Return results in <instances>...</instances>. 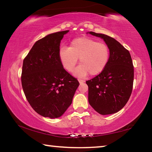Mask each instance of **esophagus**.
I'll return each instance as SVG.
<instances>
[{
  "mask_svg": "<svg viewBox=\"0 0 152 152\" xmlns=\"http://www.w3.org/2000/svg\"><path fill=\"white\" fill-rule=\"evenodd\" d=\"M78 82L80 84H82V83H84V82H85V80H81V79H78Z\"/></svg>",
  "mask_w": 152,
  "mask_h": 152,
  "instance_id": "obj_1",
  "label": "esophagus"
}]
</instances>
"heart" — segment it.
<instances>
[{
	"instance_id": "obj_1",
	"label": "heart",
	"mask_w": 152,
	"mask_h": 152,
	"mask_svg": "<svg viewBox=\"0 0 152 152\" xmlns=\"http://www.w3.org/2000/svg\"><path fill=\"white\" fill-rule=\"evenodd\" d=\"M64 68L72 72L78 63H81L74 74L84 78L101 74L106 68L110 58V50L106 43L88 37H77L71 42L69 48L61 47L59 52Z\"/></svg>"
}]
</instances>
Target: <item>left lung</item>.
<instances>
[{
    "mask_svg": "<svg viewBox=\"0 0 152 152\" xmlns=\"http://www.w3.org/2000/svg\"><path fill=\"white\" fill-rule=\"evenodd\" d=\"M88 33L102 38L110 50L104 70L86 82L89 104L99 114H113L124 107L132 94L134 78L132 59L129 51L114 38L92 31Z\"/></svg>",
    "mask_w": 152,
    "mask_h": 152,
    "instance_id": "left-lung-1",
    "label": "left lung"
}]
</instances>
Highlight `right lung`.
I'll return each mask as SVG.
<instances>
[{
  "instance_id": "1",
  "label": "right lung",
  "mask_w": 152,
  "mask_h": 152,
  "mask_svg": "<svg viewBox=\"0 0 152 152\" xmlns=\"http://www.w3.org/2000/svg\"><path fill=\"white\" fill-rule=\"evenodd\" d=\"M69 30L37 41L23 63L21 83L27 101L44 117H61L72 104L79 82L65 70L59 52Z\"/></svg>"
}]
</instances>
